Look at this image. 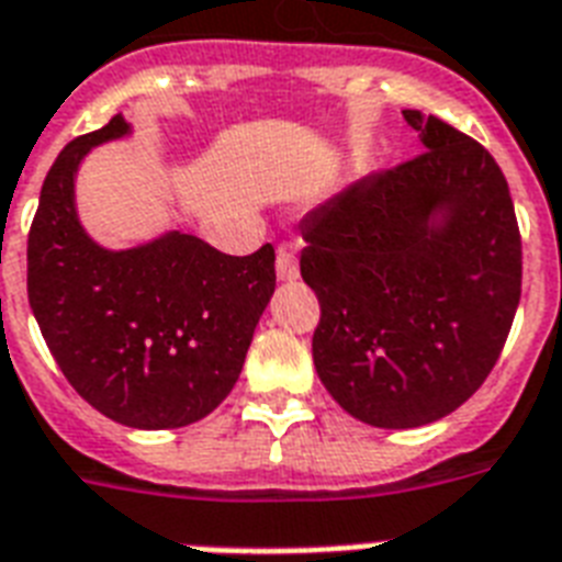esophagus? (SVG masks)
<instances>
[{"mask_svg": "<svg viewBox=\"0 0 562 562\" xmlns=\"http://www.w3.org/2000/svg\"><path fill=\"white\" fill-rule=\"evenodd\" d=\"M277 277H280L282 282H291L300 277L297 256H294V250H289V247H280V250H277Z\"/></svg>", "mask_w": 562, "mask_h": 562, "instance_id": "34e87169", "label": "esophagus"}]
</instances>
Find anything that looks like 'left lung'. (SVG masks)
I'll return each mask as SVG.
<instances>
[{
	"mask_svg": "<svg viewBox=\"0 0 562 562\" xmlns=\"http://www.w3.org/2000/svg\"><path fill=\"white\" fill-rule=\"evenodd\" d=\"M423 151L303 218L321 303L312 356L347 414L417 428L496 368L522 294V238L498 162L443 119L402 110Z\"/></svg>",
	"mask_w": 562,
	"mask_h": 562,
	"instance_id": "obj_1",
	"label": "left lung"
}]
</instances>
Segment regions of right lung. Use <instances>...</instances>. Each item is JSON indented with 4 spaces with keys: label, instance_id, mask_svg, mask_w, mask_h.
Returning a JSON list of instances; mask_svg holds the SVG:
<instances>
[{
    "label": "right lung",
    "instance_id": "right-lung-1",
    "mask_svg": "<svg viewBox=\"0 0 562 562\" xmlns=\"http://www.w3.org/2000/svg\"><path fill=\"white\" fill-rule=\"evenodd\" d=\"M131 131L113 116L57 154L29 233V303L75 391L131 428L198 423L236 384L277 285L273 247L227 256L189 233L108 250L75 215V171Z\"/></svg>",
    "mask_w": 562,
    "mask_h": 562
}]
</instances>
